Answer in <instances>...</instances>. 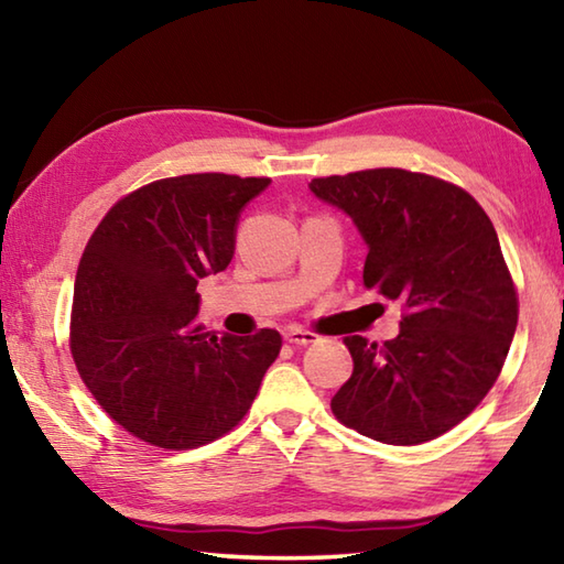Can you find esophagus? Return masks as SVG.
<instances>
[{"mask_svg": "<svg viewBox=\"0 0 564 564\" xmlns=\"http://www.w3.org/2000/svg\"><path fill=\"white\" fill-rule=\"evenodd\" d=\"M285 340L293 343V346H311V343H316L318 336L313 330H303V328H289L283 333Z\"/></svg>", "mask_w": 564, "mask_h": 564, "instance_id": "obj_1", "label": "esophagus"}]
</instances>
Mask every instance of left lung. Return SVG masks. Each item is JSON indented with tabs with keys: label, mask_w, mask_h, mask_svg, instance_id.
Listing matches in <instances>:
<instances>
[{
	"label": "left lung",
	"mask_w": 564,
	"mask_h": 564,
	"mask_svg": "<svg viewBox=\"0 0 564 564\" xmlns=\"http://www.w3.org/2000/svg\"><path fill=\"white\" fill-rule=\"evenodd\" d=\"M311 191L366 238L362 285L403 301L393 340L343 338L352 376L333 395V415L378 443L435 441L490 393L518 328L495 226L465 188L417 171L323 176Z\"/></svg>",
	"instance_id": "left-lung-1"
}]
</instances>
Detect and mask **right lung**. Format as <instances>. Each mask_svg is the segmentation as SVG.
Returning <instances> with one entry per match:
<instances>
[{
	"instance_id": "add662e5",
	"label": "right lung",
	"mask_w": 564,
	"mask_h": 564,
	"mask_svg": "<svg viewBox=\"0 0 564 564\" xmlns=\"http://www.w3.org/2000/svg\"><path fill=\"white\" fill-rule=\"evenodd\" d=\"M265 176L184 174L131 191L101 218L74 281L69 348L94 400L164 451L202 447L241 423L281 352V333L204 330L198 279L234 259L241 208Z\"/></svg>"
}]
</instances>
